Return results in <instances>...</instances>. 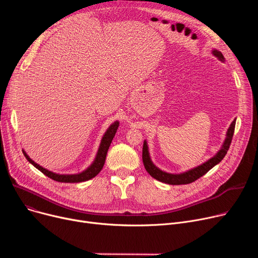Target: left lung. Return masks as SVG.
<instances>
[{"label": "left lung", "instance_id": "obj_1", "mask_svg": "<svg viewBox=\"0 0 258 258\" xmlns=\"http://www.w3.org/2000/svg\"><path fill=\"white\" fill-rule=\"evenodd\" d=\"M211 53L216 58L225 62V57L219 50L213 49ZM235 121H236V119H234L231 122V124H230L229 128L227 130L226 138H225L218 153H216L212 158H210L209 160L204 162V163H202L201 165L196 166L191 169H188L184 172H180V173L166 172L164 170L160 169L159 167H157L154 164V162L152 161V158L150 155V150H148L147 141L144 140L143 150H142V160H143V164H144L146 171L156 180H158L162 183L169 184V185H184V184H189V183L195 182L199 178L203 177V175H204L206 172H208L216 164H219L220 162L224 159V157L226 156V154L229 150L230 144H231V141H232V137L234 134V127H235Z\"/></svg>", "mask_w": 258, "mask_h": 258}]
</instances>
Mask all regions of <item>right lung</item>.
I'll return each instance as SVG.
<instances>
[{"label":"right lung","instance_id":"right-lung-1","mask_svg":"<svg viewBox=\"0 0 258 258\" xmlns=\"http://www.w3.org/2000/svg\"><path fill=\"white\" fill-rule=\"evenodd\" d=\"M119 125V121L116 120L114 121L113 123L107 127V130L105 131L104 135L101 138L99 147H98V151L96 156H95L94 161L92 162V164L86 168L85 170H83L81 172L78 173H71V174H68V173H56V172H53L51 170H48L47 168L40 166L39 164L35 163V162L27 155V153L25 152V150H23V154L26 157V159L29 161V163H31L35 168H37L39 171H42L45 175H47L48 178L56 181V182H61V183H80V182H86L89 181L91 179H93L94 177H96V175L100 172V170L102 169L103 165H104V162H105V158H106V154L108 151V147H110L113 138L115 137V134L117 132Z\"/></svg>","mask_w":258,"mask_h":258}]
</instances>
